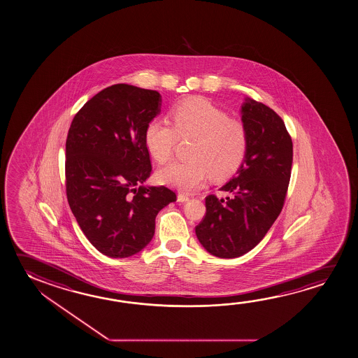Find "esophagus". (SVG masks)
Wrapping results in <instances>:
<instances>
[{
  "instance_id": "1",
  "label": "esophagus",
  "mask_w": 358,
  "mask_h": 358,
  "mask_svg": "<svg viewBox=\"0 0 358 358\" xmlns=\"http://www.w3.org/2000/svg\"><path fill=\"white\" fill-rule=\"evenodd\" d=\"M178 201L179 203H187V201H189V196L184 195V194H179L178 195Z\"/></svg>"
}]
</instances>
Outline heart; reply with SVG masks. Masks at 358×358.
<instances>
[{"label":"heart","mask_w":358,"mask_h":358,"mask_svg":"<svg viewBox=\"0 0 358 358\" xmlns=\"http://www.w3.org/2000/svg\"><path fill=\"white\" fill-rule=\"evenodd\" d=\"M173 125L165 120L148 123L144 141L158 163L171 159L179 136L195 138L189 162H173L158 171L160 182L182 193H194L211 174L216 179L233 176L243 164L249 134L243 122L203 98H193L171 110Z\"/></svg>","instance_id":"heart-1"}]
</instances>
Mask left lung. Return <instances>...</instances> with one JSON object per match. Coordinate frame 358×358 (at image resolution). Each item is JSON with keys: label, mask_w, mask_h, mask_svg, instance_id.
Returning <instances> with one entry per match:
<instances>
[{"label": "left lung", "mask_w": 358, "mask_h": 358, "mask_svg": "<svg viewBox=\"0 0 358 358\" xmlns=\"http://www.w3.org/2000/svg\"><path fill=\"white\" fill-rule=\"evenodd\" d=\"M240 112L249 134L244 162L220 187L227 196H206V214L195 227L199 243L222 259L244 255L266 235L282 210L292 166L284 120L251 98H245Z\"/></svg>", "instance_id": "1"}]
</instances>
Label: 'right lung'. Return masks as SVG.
I'll return each mask as SVG.
<instances>
[{
	"label": "right lung",
	"mask_w": 358,
	"mask_h": 358,
	"mask_svg": "<svg viewBox=\"0 0 358 358\" xmlns=\"http://www.w3.org/2000/svg\"><path fill=\"white\" fill-rule=\"evenodd\" d=\"M162 96L110 85L74 115L66 142L67 199L85 238L103 255L129 257L147 246L155 217L176 195L144 182L152 173L144 133Z\"/></svg>",
	"instance_id": "right-lung-1"
}]
</instances>
